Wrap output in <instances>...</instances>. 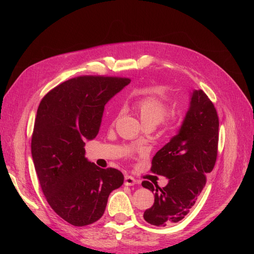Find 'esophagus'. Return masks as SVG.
<instances>
[{
  "label": "esophagus",
  "mask_w": 254,
  "mask_h": 254,
  "mask_svg": "<svg viewBox=\"0 0 254 254\" xmlns=\"http://www.w3.org/2000/svg\"><path fill=\"white\" fill-rule=\"evenodd\" d=\"M125 186H128V187H131V186H134V184L136 183H140L139 180H136L135 178H133V177L131 176H125Z\"/></svg>",
  "instance_id": "obj_1"
}]
</instances>
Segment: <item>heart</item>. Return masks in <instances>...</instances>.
Returning a JSON list of instances; mask_svg holds the SVG:
<instances>
[{"label": "heart", "mask_w": 254, "mask_h": 254, "mask_svg": "<svg viewBox=\"0 0 254 254\" xmlns=\"http://www.w3.org/2000/svg\"><path fill=\"white\" fill-rule=\"evenodd\" d=\"M133 109L139 115L142 123L145 125L156 126L162 122L168 112V107L164 101L155 95L144 96L139 98L133 104ZM119 118V114L115 115V119ZM176 117L173 114L171 118L166 120V124H172Z\"/></svg>", "instance_id": "obj_1"}]
</instances>
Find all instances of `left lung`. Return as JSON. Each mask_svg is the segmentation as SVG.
<instances>
[{
	"instance_id": "left-lung-1",
	"label": "left lung",
	"mask_w": 254,
	"mask_h": 254,
	"mask_svg": "<svg viewBox=\"0 0 254 254\" xmlns=\"http://www.w3.org/2000/svg\"><path fill=\"white\" fill-rule=\"evenodd\" d=\"M219 120L213 103L202 90L191 94L190 109L179 132L151 161L150 171L168 179L161 189L156 182L142 187L155 193V202L144 212L148 224L171 226L184 218L197 200L217 159Z\"/></svg>"
}]
</instances>
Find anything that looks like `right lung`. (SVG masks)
I'll list each match as a JSON object with an SVG mask.
<instances>
[{
    "label": "right lung",
    "instance_id": "1",
    "mask_svg": "<svg viewBox=\"0 0 254 254\" xmlns=\"http://www.w3.org/2000/svg\"><path fill=\"white\" fill-rule=\"evenodd\" d=\"M129 82L78 76L52 89L38 107L32 135L35 170L52 209L73 226L97 221L111 191L124 183L120 171L89 162L83 141L97 135L105 105Z\"/></svg>",
    "mask_w": 254,
    "mask_h": 254
}]
</instances>
